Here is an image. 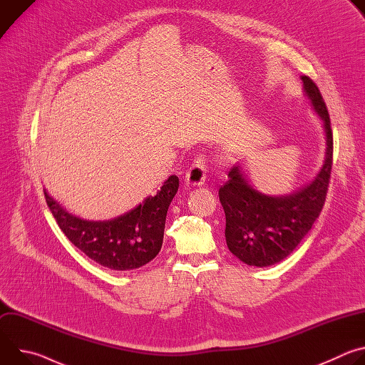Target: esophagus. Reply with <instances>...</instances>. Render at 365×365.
<instances>
[{"instance_id": "obj_1", "label": "esophagus", "mask_w": 365, "mask_h": 365, "mask_svg": "<svg viewBox=\"0 0 365 365\" xmlns=\"http://www.w3.org/2000/svg\"><path fill=\"white\" fill-rule=\"evenodd\" d=\"M206 179V165L202 155L195 159L192 166L187 169L185 180L187 186H202Z\"/></svg>"}]
</instances>
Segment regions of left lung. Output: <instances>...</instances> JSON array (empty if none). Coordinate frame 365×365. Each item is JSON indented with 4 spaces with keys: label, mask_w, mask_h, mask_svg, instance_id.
Returning <instances> with one entry per match:
<instances>
[{
    "label": "left lung",
    "mask_w": 365,
    "mask_h": 365,
    "mask_svg": "<svg viewBox=\"0 0 365 365\" xmlns=\"http://www.w3.org/2000/svg\"><path fill=\"white\" fill-rule=\"evenodd\" d=\"M302 81L327 134L325 160L317 178L289 195H264L251 186L242 168L235 165L220 187L227 245L248 266L280 263L310 231L325 205L334 153L331 120L319 88L309 76H302Z\"/></svg>",
    "instance_id": "left-lung-1"
}]
</instances>
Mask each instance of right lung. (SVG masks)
I'll use <instances>...</instances> for the list:
<instances>
[{
	"instance_id": "obj_1",
	"label": "right lung",
	"mask_w": 365,
	"mask_h": 365,
	"mask_svg": "<svg viewBox=\"0 0 365 365\" xmlns=\"http://www.w3.org/2000/svg\"><path fill=\"white\" fill-rule=\"evenodd\" d=\"M179 187L172 175L154 196H147L134 210L106 221L72 215L44 189L50 212L69 241L95 263L111 270L138 269L159 254L169 205Z\"/></svg>"
}]
</instances>
